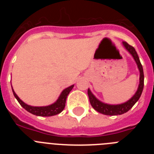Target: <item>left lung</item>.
I'll list each match as a JSON object with an SVG mask.
<instances>
[{"label":"left lung","instance_id":"8db88e82","mask_svg":"<svg viewBox=\"0 0 154 154\" xmlns=\"http://www.w3.org/2000/svg\"><path fill=\"white\" fill-rule=\"evenodd\" d=\"M123 45L124 48L127 50L130 53V55L133 56L134 58L136 63L137 65L139 71H140V84H139L138 89L136 93L134 94V96L129 99L127 102L121 104L117 105H110L107 104V103H104L103 102L99 101V99L94 96L90 89H88V96H89V102H90L92 106L95 110H96L97 112H100L102 114L107 116H117V115H122V114L125 113V112H128L132 107L134 106L136 103L139 100L141 94H142L143 89L144 85V75H143V66L140 63V58H139L138 55H137V51H136L135 48L133 46L130 45L127 42H123Z\"/></svg>","mask_w":154,"mask_h":154}]
</instances>
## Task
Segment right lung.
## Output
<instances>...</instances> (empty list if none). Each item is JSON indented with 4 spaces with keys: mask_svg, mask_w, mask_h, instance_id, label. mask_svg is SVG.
<instances>
[{
    "mask_svg": "<svg viewBox=\"0 0 154 154\" xmlns=\"http://www.w3.org/2000/svg\"><path fill=\"white\" fill-rule=\"evenodd\" d=\"M73 87H74V85H71V86L64 89L60 96H59V97H58V99L56 100V102L53 103V104L47 106H29V105L24 103L21 99H20V98L17 96L15 92L14 91L13 88H12V91H13L14 96L17 99L20 105L24 109H26L28 112H29L30 113L35 116H55L60 113L64 109L68 95L71 92V90L72 89Z\"/></svg>",
    "mask_w": 154,
    "mask_h": 154,
    "instance_id": "1",
    "label": "right lung"
}]
</instances>
